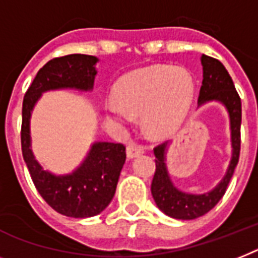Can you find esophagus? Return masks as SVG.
<instances>
[{"label":"esophagus","instance_id":"esophagus-1","mask_svg":"<svg viewBox=\"0 0 258 258\" xmlns=\"http://www.w3.org/2000/svg\"><path fill=\"white\" fill-rule=\"evenodd\" d=\"M144 152L145 149L137 144H129L126 146V155L129 159H133L136 157H138V155L144 154Z\"/></svg>","mask_w":258,"mask_h":258}]
</instances>
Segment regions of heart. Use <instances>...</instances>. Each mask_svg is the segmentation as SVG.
Segmentation results:
<instances>
[{"label": "heart", "mask_w": 258, "mask_h": 258, "mask_svg": "<svg viewBox=\"0 0 258 258\" xmlns=\"http://www.w3.org/2000/svg\"><path fill=\"white\" fill-rule=\"evenodd\" d=\"M195 95V82L184 67L150 66L121 76L112 89L117 104L105 105V116L124 122L141 114L142 126L150 136L163 138L179 131Z\"/></svg>", "instance_id": "b5f03b06"}]
</instances>
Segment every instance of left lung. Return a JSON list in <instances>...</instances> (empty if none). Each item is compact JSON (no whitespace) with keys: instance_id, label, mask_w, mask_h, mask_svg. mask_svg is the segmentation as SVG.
<instances>
[{"instance_id":"obj_1","label":"left lung","mask_w":258,"mask_h":258,"mask_svg":"<svg viewBox=\"0 0 258 258\" xmlns=\"http://www.w3.org/2000/svg\"><path fill=\"white\" fill-rule=\"evenodd\" d=\"M203 82H202L198 108L204 104L216 103L224 106L229 117L232 154L228 169L220 182L207 192L192 194L180 190L170 178L166 154L170 144H162L154 149L155 174L152 182V195L155 204L170 218L179 220H192L206 215L219 203L228 187L240 155V126H241V100L236 92L228 71L218 59L202 55Z\"/></svg>"}]
</instances>
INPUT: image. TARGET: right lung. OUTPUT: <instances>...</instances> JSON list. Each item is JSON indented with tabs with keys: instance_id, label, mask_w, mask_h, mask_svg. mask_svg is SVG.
I'll list each match as a JSON object with an SVG mask.
<instances>
[{
	"instance_id": "right-lung-1",
	"label": "right lung",
	"mask_w": 258,
	"mask_h": 258,
	"mask_svg": "<svg viewBox=\"0 0 258 258\" xmlns=\"http://www.w3.org/2000/svg\"><path fill=\"white\" fill-rule=\"evenodd\" d=\"M97 61L96 56L83 54L55 57L38 71L23 99L21 131L23 159L38 192L50 207L68 218H92L108 207L126 159L125 146L96 141L74 171L54 174L44 170L35 159L31 150L30 120L34 106L44 92L59 89L91 92L97 74Z\"/></svg>"
}]
</instances>
